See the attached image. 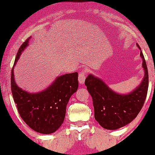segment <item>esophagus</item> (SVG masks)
<instances>
[{"instance_id": "esophagus-1", "label": "esophagus", "mask_w": 155, "mask_h": 155, "mask_svg": "<svg viewBox=\"0 0 155 155\" xmlns=\"http://www.w3.org/2000/svg\"><path fill=\"white\" fill-rule=\"evenodd\" d=\"M85 73H86V71L85 70H82L80 73H79V82L82 85H83L85 83Z\"/></svg>"}]
</instances>
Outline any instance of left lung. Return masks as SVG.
Returning a JSON list of instances; mask_svg holds the SVG:
<instances>
[{
    "label": "left lung",
    "instance_id": "left-lung-1",
    "mask_svg": "<svg viewBox=\"0 0 155 155\" xmlns=\"http://www.w3.org/2000/svg\"><path fill=\"white\" fill-rule=\"evenodd\" d=\"M140 56L143 58L144 78L137 88L127 94H117L91 74L85 79V84L93 100L94 118L105 129L116 130L127 125L137 116L143 107L148 92V73L142 51Z\"/></svg>",
    "mask_w": 155,
    "mask_h": 155
}]
</instances>
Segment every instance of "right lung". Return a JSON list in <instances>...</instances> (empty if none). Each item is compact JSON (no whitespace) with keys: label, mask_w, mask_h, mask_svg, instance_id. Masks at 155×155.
<instances>
[{"label":"right lung","mask_w":155,"mask_h":155,"mask_svg":"<svg viewBox=\"0 0 155 155\" xmlns=\"http://www.w3.org/2000/svg\"><path fill=\"white\" fill-rule=\"evenodd\" d=\"M29 40L30 37L20 46L15 57L11 71V91L23 121L40 134H50L64 122L69 100L79 86L78 73L57 77L49 87L39 93L31 94L23 91L15 84L13 68L21 51L28 46Z\"/></svg>","instance_id":"add662e5"}]
</instances>
